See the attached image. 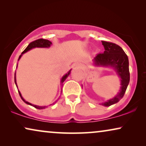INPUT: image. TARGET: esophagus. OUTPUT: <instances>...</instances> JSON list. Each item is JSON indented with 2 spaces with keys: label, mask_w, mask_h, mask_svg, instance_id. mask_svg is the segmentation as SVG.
I'll return each instance as SVG.
<instances>
[{
  "label": "esophagus",
  "mask_w": 146,
  "mask_h": 146,
  "mask_svg": "<svg viewBox=\"0 0 146 146\" xmlns=\"http://www.w3.org/2000/svg\"><path fill=\"white\" fill-rule=\"evenodd\" d=\"M74 67L75 68H80V65L78 64H76L74 65Z\"/></svg>",
  "instance_id": "obj_1"
}]
</instances>
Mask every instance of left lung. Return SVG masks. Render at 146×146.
I'll return each instance as SVG.
<instances>
[{"instance_id":"8db88e82","label":"left lung","mask_w":146,"mask_h":146,"mask_svg":"<svg viewBox=\"0 0 146 146\" xmlns=\"http://www.w3.org/2000/svg\"><path fill=\"white\" fill-rule=\"evenodd\" d=\"M104 47V53L98 54L93 60L96 66L109 67L114 70L120 80L119 92L113 98L101 104L104 106H110L118 102L122 98L129 82V60L126 54L119 46L109 42L102 41Z\"/></svg>"}]
</instances>
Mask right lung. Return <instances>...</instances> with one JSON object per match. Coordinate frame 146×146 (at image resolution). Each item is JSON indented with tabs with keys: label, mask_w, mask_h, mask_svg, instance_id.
Returning a JSON list of instances; mask_svg holds the SVG:
<instances>
[{
	"label": "right lung",
	"mask_w": 146,
	"mask_h": 146,
	"mask_svg": "<svg viewBox=\"0 0 146 146\" xmlns=\"http://www.w3.org/2000/svg\"><path fill=\"white\" fill-rule=\"evenodd\" d=\"M52 44L51 42L49 41L48 40H45V39H42V38L38 39V40H35V41L32 42L30 43L29 44V46H27V48H26V49L25 50H24V51L23 52H22L21 54L20 55V56H19V60H18V61H19V60L21 59V58L22 57V56H23V55L24 54L26 53V52H28V51L31 50V49L35 48H49V47H50V46H51ZM17 66H18V64L17 65ZM70 71H71V70H69L68 72L66 73L65 75H64L62 77L61 81H60L61 86H63V85H62V83L64 82L65 81V80L68 77V76L70 75ZM15 82L16 86H17V89H19V88H18V86H17V78H16V72H15ZM18 91H19V95H20V96H21V99L23 100L24 101V102H25L26 104H28V105H31V106H32L35 107V108H37V109H39V110L44 109V108H47L48 106H37V105L33 104H31V103L29 102L26 101L23 98V97L22 96L21 93L20 92V91L19 90H18ZM61 94H62V91H61ZM58 100H59V98H58V99H57L56 100V101L54 102V103L52 104H54L55 103H56L57 101ZM50 105H52V104H50ZM50 105H49V106H50Z\"/></svg>",
	"instance_id": "right-lung-1"
}]
</instances>
